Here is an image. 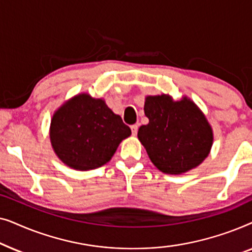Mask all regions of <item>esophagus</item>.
Here are the masks:
<instances>
[{"label": "esophagus", "instance_id": "obj_1", "mask_svg": "<svg viewBox=\"0 0 252 252\" xmlns=\"http://www.w3.org/2000/svg\"><path fill=\"white\" fill-rule=\"evenodd\" d=\"M137 128H139V125H132V126H130V129H132V134H133L134 136L136 135Z\"/></svg>", "mask_w": 252, "mask_h": 252}]
</instances>
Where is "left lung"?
<instances>
[{"mask_svg": "<svg viewBox=\"0 0 252 252\" xmlns=\"http://www.w3.org/2000/svg\"><path fill=\"white\" fill-rule=\"evenodd\" d=\"M144 115L149 119L137 132L150 160L166 174H182L209 156L213 130L202 110L187 96L174 101L168 94L148 95Z\"/></svg>", "mask_w": 252, "mask_h": 252, "instance_id": "left-lung-1", "label": "left lung"}]
</instances>
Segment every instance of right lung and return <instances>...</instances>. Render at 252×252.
Here are the masks:
<instances>
[{"instance_id":"right-lung-1","label":"right lung","mask_w":252,"mask_h":252,"mask_svg":"<svg viewBox=\"0 0 252 252\" xmlns=\"http://www.w3.org/2000/svg\"><path fill=\"white\" fill-rule=\"evenodd\" d=\"M130 135V128L103 98L80 93L65 101L51 118L49 137L56 156L68 167H101Z\"/></svg>"}]
</instances>
